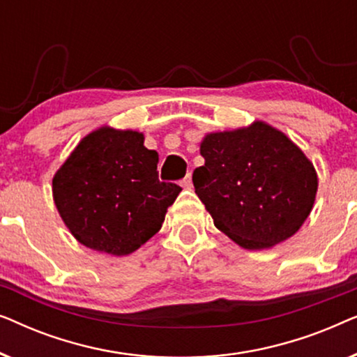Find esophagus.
<instances>
[{
  "label": "esophagus",
  "instance_id": "1",
  "mask_svg": "<svg viewBox=\"0 0 357 357\" xmlns=\"http://www.w3.org/2000/svg\"><path fill=\"white\" fill-rule=\"evenodd\" d=\"M182 187L187 188V190H192V187H193V183H192V175L187 174V177H185V178L182 180Z\"/></svg>",
  "mask_w": 357,
  "mask_h": 357
}]
</instances>
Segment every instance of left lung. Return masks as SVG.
Here are the masks:
<instances>
[{"label": "left lung", "mask_w": 357, "mask_h": 357, "mask_svg": "<svg viewBox=\"0 0 357 357\" xmlns=\"http://www.w3.org/2000/svg\"><path fill=\"white\" fill-rule=\"evenodd\" d=\"M195 193L214 226L247 250H263L299 231L314 206V164L282 131L265 121L218 131L199 146Z\"/></svg>", "instance_id": "1"}]
</instances>
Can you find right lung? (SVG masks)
I'll list each match as a JSON object with an SVG mask.
<instances>
[{
    "label": "right lung",
    "instance_id": "right-lung-1",
    "mask_svg": "<svg viewBox=\"0 0 357 357\" xmlns=\"http://www.w3.org/2000/svg\"><path fill=\"white\" fill-rule=\"evenodd\" d=\"M158 162L138 131L100 126L84 136L53 177L56 209L76 241L115 257L148 242L182 192L160 182Z\"/></svg>",
    "mask_w": 357,
    "mask_h": 357
}]
</instances>
